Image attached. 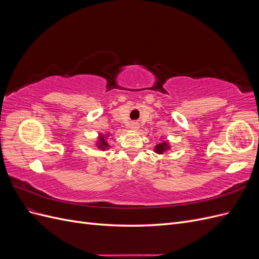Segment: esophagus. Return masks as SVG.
<instances>
[{"mask_svg":"<svg viewBox=\"0 0 259 259\" xmlns=\"http://www.w3.org/2000/svg\"><path fill=\"white\" fill-rule=\"evenodd\" d=\"M130 128H131L132 131H137V130L139 128V124L136 123V122H133V123H131V125H130Z\"/></svg>","mask_w":259,"mask_h":259,"instance_id":"1","label":"esophagus"}]
</instances>
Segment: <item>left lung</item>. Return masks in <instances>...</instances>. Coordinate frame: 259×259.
<instances>
[{"label":"left lung","instance_id":"8db88e82","mask_svg":"<svg viewBox=\"0 0 259 259\" xmlns=\"http://www.w3.org/2000/svg\"><path fill=\"white\" fill-rule=\"evenodd\" d=\"M170 146L167 140H163L162 143L158 144L154 147V152H156L158 154H163L164 152H166L167 150H169Z\"/></svg>","mask_w":259,"mask_h":259}]
</instances>
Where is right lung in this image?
Segmentation results:
<instances>
[{"label":"right lung","instance_id":"right-lung-1","mask_svg":"<svg viewBox=\"0 0 259 259\" xmlns=\"http://www.w3.org/2000/svg\"><path fill=\"white\" fill-rule=\"evenodd\" d=\"M110 136L109 134H99V136H98V140H97V144H96V146L98 147V149L99 150H103V151H105V150H107V149H109V147H110V145L108 144V142H107V138Z\"/></svg>","mask_w":259,"mask_h":259}]
</instances>
